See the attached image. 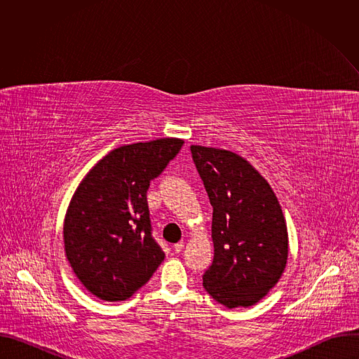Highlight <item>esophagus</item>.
<instances>
[{"label":"esophagus","instance_id":"esophagus-1","mask_svg":"<svg viewBox=\"0 0 359 359\" xmlns=\"http://www.w3.org/2000/svg\"><path fill=\"white\" fill-rule=\"evenodd\" d=\"M184 248V244L183 243H177V244H175L173 245V250H175V252L176 254H179V252H182V250Z\"/></svg>","mask_w":359,"mask_h":359}]
</instances>
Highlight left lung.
I'll return each mask as SVG.
<instances>
[{
    "label": "left lung",
    "mask_w": 359,
    "mask_h": 359,
    "mask_svg": "<svg viewBox=\"0 0 359 359\" xmlns=\"http://www.w3.org/2000/svg\"><path fill=\"white\" fill-rule=\"evenodd\" d=\"M213 208L215 257L203 287L236 309L259 302L280 280L288 234L280 203L267 180L229 150L190 146Z\"/></svg>",
    "instance_id": "8db88e82"
}]
</instances>
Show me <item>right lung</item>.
I'll use <instances>...</instances> for the list:
<instances>
[{"mask_svg": "<svg viewBox=\"0 0 359 359\" xmlns=\"http://www.w3.org/2000/svg\"><path fill=\"white\" fill-rule=\"evenodd\" d=\"M182 146V139L166 137L114 149L76 189L64 223L65 252L95 297L130 298L163 262L146 193Z\"/></svg>", "mask_w": 359, "mask_h": 359, "instance_id": "1", "label": "right lung"}]
</instances>
